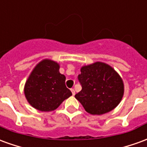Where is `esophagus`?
<instances>
[{"label": "esophagus", "instance_id": "1", "mask_svg": "<svg viewBox=\"0 0 147 147\" xmlns=\"http://www.w3.org/2000/svg\"><path fill=\"white\" fill-rule=\"evenodd\" d=\"M71 93H72V94L73 95H75V94H76V91H75V90L72 88V89H71Z\"/></svg>", "mask_w": 147, "mask_h": 147}]
</instances>
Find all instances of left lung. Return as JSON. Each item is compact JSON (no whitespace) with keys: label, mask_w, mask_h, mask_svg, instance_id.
<instances>
[{"label":"left lung","mask_w":147,"mask_h":147,"mask_svg":"<svg viewBox=\"0 0 147 147\" xmlns=\"http://www.w3.org/2000/svg\"><path fill=\"white\" fill-rule=\"evenodd\" d=\"M78 80L82 90L75 95L85 110L102 115L116 108L123 94V83L120 76L109 65L96 62L83 66Z\"/></svg>","instance_id":"left-lung-1"}]
</instances>
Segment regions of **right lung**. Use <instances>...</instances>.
<instances>
[{"mask_svg": "<svg viewBox=\"0 0 147 147\" xmlns=\"http://www.w3.org/2000/svg\"><path fill=\"white\" fill-rule=\"evenodd\" d=\"M59 68L57 63L44 60L31 72L25 84L24 94L34 108L42 112L53 111L72 95L65 85L66 77L60 73Z\"/></svg>", "mask_w": 147, "mask_h": 147, "instance_id": "right-lung-1", "label": "right lung"}]
</instances>
